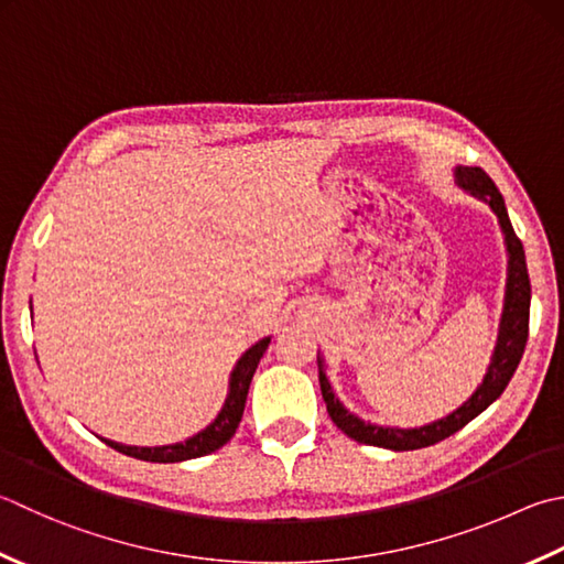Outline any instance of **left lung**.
<instances>
[{
    "label": "left lung",
    "instance_id": "1",
    "mask_svg": "<svg viewBox=\"0 0 564 564\" xmlns=\"http://www.w3.org/2000/svg\"><path fill=\"white\" fill-rule=\"evenodd\" d=\"M454 176H456V184H459L464 191H469L471 196L491 206L506 236V250H508L506 302H503L501 328H498V341H496L491 366H488V373L481 386L476 388L474 395L466 400L462 408H456L452 414H447V417L424 424V427L398 430V427H380V424L364 422L360 417H356L354 412H348L341 405V400L336 398V392L332 390V382H328L326 370H324V360L318 358V386H322L328 417L334 420L338 430L360 444H373V447L392 449V452H410V449L430 447V444H437L442 440L452 437V434L459 432L464 424H469L474 417H479V414L491 405L494 400L501 398V392L506 390V386L511 382L516 373L520 358H523V350L528 344V318H530V278H528L523 242L518 240L516 230L511 226V218H508L501 191L496 188L491 176H488L484 169L456 166Z\"/></svg>",
    "mask_w": 564,
    "mask_h": 564
}]
</instances>
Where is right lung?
<instances>
[{
	"mask_svg": "<svg viewBox=\"0 0 564 564\" xmlns=\"http://www.w3.org/2000/svg\"><path fill=\"white\" fill-rule=\"evenodd\" d=\"M268 346H270V336L262 338V341H258L254 346H250L246 354L240 356V360L230 373L226 405H223V410L218 412V417L210 422L206 430L194 434V437H188L186 442L164 444V447H130V444H120L112 440H105V444L117 452L127 454V456H134V459L156 462V464H176V462L196 459V456H206L210 452L220 449L223 444L230 442V437L238 430L242 410H246L250 380L254 376V368H258L262 354L268 350Z\"/></svg>",
	"mask_w": 564,
	"mask_h": 564,
	"instance_id": "1",
	"label": "right lung"
}]
</instances>
